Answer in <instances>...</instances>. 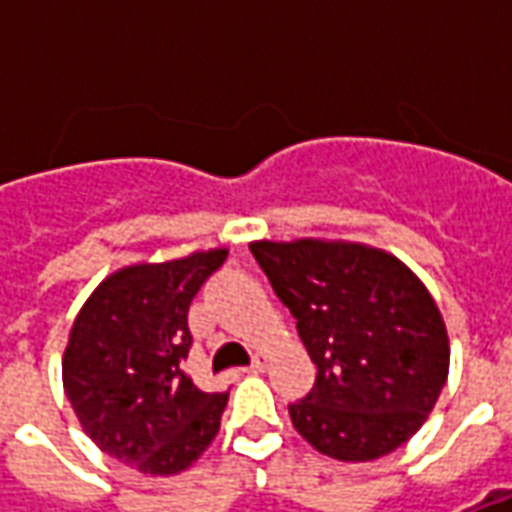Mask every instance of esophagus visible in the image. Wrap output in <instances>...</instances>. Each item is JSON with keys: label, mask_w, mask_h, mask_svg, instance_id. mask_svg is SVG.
Listing matches in <instances>:
<instances>
[{"label": "esophagus", "mask_w": 512, "mask_h": 512, "mask_svg": "<svg viewBox=\"0 0 512 512\" xmlns=\"http://www.w3.org/2000/svg\"><path fill=\"white\" fill-rule=\"evenodd\" d=\"M266 367H268V356L266 354H257L255 359H252V365L246 367V370H249V373H263Z\"/></svg>", "instance_id": "34e87169"}]
</instances>
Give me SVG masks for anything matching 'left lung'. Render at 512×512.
Segmentation results:
<instances>
[{"mask_svg":"<svg viewBox=\"0 0 512 512\" xmlns=\"http://www.w3.org/2000/svg\"><path fill=\"white\" fill-rule=\"evenodd\" d=\"M252 255L296 318L318 376L290 403L293 428L337 461H376L436 406L450 340L417 274L384 249L345 241H255Z\"/></svg>","mask_w":512,"mask_h":512,"instance_id":"obj_1","label":"left lung"}]
</instances>
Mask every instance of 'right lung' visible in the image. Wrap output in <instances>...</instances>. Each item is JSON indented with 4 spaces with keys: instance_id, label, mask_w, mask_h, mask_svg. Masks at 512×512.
<instances>
[{
    "instance_id": "obj_1",
    "label": "right lung",
    "mask_w": 512,
    "mask_h": 512,
    "mask_svg": "<svg viewBox=\"0 0 512 512\" xmlns=\"http://www.w3.org/2000/svg\"><path fill=\"white\" fill-rule=\"evenodd\" d=\"M227 249L109 274L84 301L62 356V384L84 433L115 461L178 474L208 450L230 392L186 373L189 307Z\"/></svg>"
}]
</instances>
